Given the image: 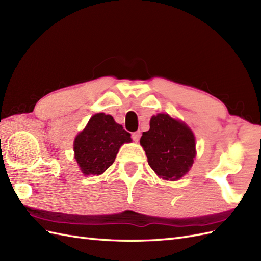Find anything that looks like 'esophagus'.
Instances as JSON below:
<instances>
[{"mask_svg": "<svg viewBox=\"0 0 261 261\" xmlns=\"http://www.w3.org/2000/svg\"><path fill=\"white\" fill-rule=\"evenodd\" d=\"M132 139H134V141H136V142L139 141V139H140V131L134 132V134H132Z\"/></svg>", "mask_w": 261, "mask_h": 261, "instance_id": "obj_1", "label": "esophagus"}]
</instances>
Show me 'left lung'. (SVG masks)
<instances>
[{
  "label": "left lung",
  "mask_w": 261,
  "mask_h": 261,
  "mask_svg": "<svg viewBox=\"0 0 261 261\" xmlns=\"http://www.w3.org/2000/svg\"><path fill=\"white\" fill-rule=\"evenodd\" d=\"M140 145L149 166L166 180L180 179L191 169L196 156L193 131L184 122L165 113L150 119V129L142 134Z\"/></svg>",
  "instance_id": "8db88e82"
}]
</instances>
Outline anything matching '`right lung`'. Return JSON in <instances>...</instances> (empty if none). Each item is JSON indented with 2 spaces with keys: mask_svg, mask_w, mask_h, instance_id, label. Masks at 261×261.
<instances>
[{
  "mask_svg": "<svg viewBox=\"0 0 261 261\" xmlns=\"http://www.w3.org/2000/svg\"><path fill=\"white\" fill-rule=\"evenodd\" d=\"M131 141V135L112 115L96 113L75 138V159L85 176H98L114 163L120 147Z\"/></svg>",
  "mask_w": 261,
  "mask_h": 261,
  "instance_id": "obj_1",
  "label": "right lung"
}]
</instances>
